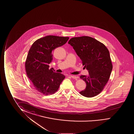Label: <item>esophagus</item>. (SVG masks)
<instances>
[{
	"mask_svg": "<svg viewBox=\"0 0 134 134\" xmlns=\"http://www.w3.org/2000/svg\"><path fill=\"white\" fill-rule=\"evenodd\" d=\"M70 76H71V78H72V79H78V78H79L78 76H74V75H71Z\"/></svg>",
	"mask_w": 134,
	"mask_h": 134,
	"instance_id": "obj_1",
	"label": "esophagus"
}]
</instances>
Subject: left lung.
I'll return each instance as SVG.
<instances>
[{
	"label": "left lung",
	"mask_w": 134,
	"mask_h": 134,
	"mask_svg": "<svg viewBox=\"0 0 134 134\" xmlns=\"http://www.w3.org/2000/svg\"><path fill=\"white\" fill-rule=\"evenodd\" d=\"M68 43L73 47L89 72L87 77L80 76L86 86L80 93L87 98L98 95L104 90L112 71L113 66L108 48L102 42L90 36L73 37Z\"/></svg>",
	"instance_id": "8db88e82"
}]
</instances>
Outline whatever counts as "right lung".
Listing matches in <instances>:
<instances>
[{"instance_id": "obj_1", "label": "right lung", "mask_w": 134, "mask_h": 134, "mask_svg": "<svg viewBox=\"0 0 134 134\" xmlns=\"http://www.w3.org/2000/svg\"><path fill=\"white\" fill-rule=\"evenodd\" d=\"M69 38L47 36L36 40L30 49L25 63L26 74L34 88L42 94L54 93L65 78L54 72L53 68L49 69L48 65L53 60L52 52L65 44Z\"/></svg>"}]
</instances>
